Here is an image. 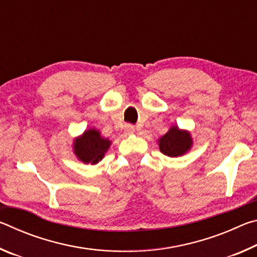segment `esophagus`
Instances as JSON below:
<instances>
[{"label": "esophagus", "mask_w": 257, "mask_h": 257, "mask_svg": "<svg viewBox=\"0 0 257 257\" xmlns=\"http://www.w3.org/2000/svg\"><path fill=\"white\" fill-rule=\"evenodd\" d=\"M124 133L127 134V135L134 134L135 133V127H134V125H132V124H127L124 127Z\"/></svg>", "instance_id": "34e87169"}]
</instances>
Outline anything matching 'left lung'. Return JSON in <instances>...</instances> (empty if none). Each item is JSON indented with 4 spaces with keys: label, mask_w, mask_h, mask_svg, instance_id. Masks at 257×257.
Segmentation results:
<instances>
[{
    "label": "left lung",
    "mask_w": 257,
    "mask_h": 257,
    "mask_svg": "<svg viewBox=\"0 0 257 257\" xmlns=\"http://www.w3.org/2000/svg\"><path fill=\"white\" fill-rule=\"evenodd\" d=\"M158 144L161 153L170 158H178L188 153L194 142L188 130L180 129L178 125H171L168 133L158 139Z\"/></svg>",
    "instance_id": "1"
}]
</instances>
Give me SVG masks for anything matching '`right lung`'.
Instances as JSON below:
<instances>
[{"mask_svg":"<svg viewBox=\"0 0 257 257\" xmlns=\"http://www.w3.org/2000/svg\"><path fill=\"white\" fill-rule=\"evenodd\" d=\"M112 142L102 137L101 132L95 128H89L72 142V151L76 158L85 164H97L110 149Z\"/></svg>","mask_w":257,"mask_h":257,"instance_id":"1","label":"right lung"}]
</instances>
